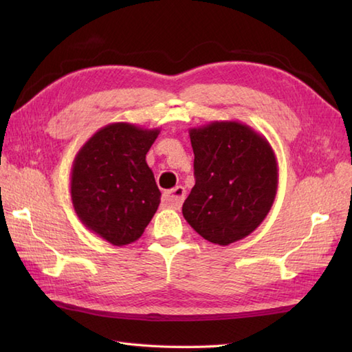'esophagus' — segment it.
<instances>
[{"mask_svg": "<svg viewBox=\"0 0 352 352\" xmlns=\"http://www.w3.org/2000/svg\"><path fill=\"white\" fill-rule=\"evenodd\" d=\"M184 198H186V189L183 186H177V188L163 193V203L174 208L182 207Z\"/></svg>", "mask_w": 352, "mask_h": 352, "instance_id": "34e87169", "label": "esophagus"}]
</instances>
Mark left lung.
<instances>
[{
    "instance_id": "left-lung-1",
    "label": "left lung",
    "mask_w": 352,
    "mask_h": 352,
    "mask_svg": "<svg viewBox=\"0 0 352 352\" xmlns=\"http://www.w3.org/2000/svg\"><path fill=\"white\" fill-rule=\"evenodd\" d=\"M195 186L183 216L206 241L230 245L265 221L278 188V163L263 134L239 121L189 130Z\"/></svg>"
}]
</instances>
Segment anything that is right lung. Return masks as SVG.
Returning a JSON list of instances; mask_svg holds the SVG:
<instances>
[{
  "label": "right lung",
  "mask_w": 352,
  "mask_h": 352,
  "mask_svg": "<svg viewBox=\"0 0 352 352\" xmlns=\"http://www.w3.org/2000/svg\"><path fill=\"white\" fill-rule=\"evenodd\" d=\"M159 133L130 122L109 124L74 159V210L87 230L111 245L136 242L159 208L162 193L145 160Z\"/></svg>",
  "instance_id": "add662e5"
}]
</instances>
